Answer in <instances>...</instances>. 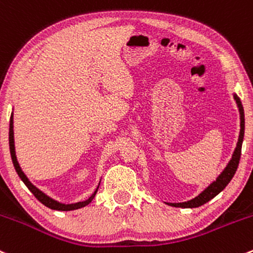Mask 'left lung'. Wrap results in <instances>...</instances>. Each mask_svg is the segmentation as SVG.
<instances>
[{
  "instance_id": "obj_1",
  "label": "left lung",
  "mask_w": 253,
  "mask_h": 253,
  "mask_svg": "<svg viewBox=\"0 0 253 253\" xmlns=\"http://www.w3.org/2000/svg\"><path fill=\"white\" fill-rule=\"evenodd\" d=\"M234 99L236 100V104H238L239 111H240V134H239V140L238 144H236L235 150L232 156V160L229 161V164L227 165V167L224 169V171L222 172L216 180L213 183L209 185V187L205 189L200 195H198L196 198H194L193 200L187 201V203H179V204H169L173 207H182V209H194V207H199L201 205L209 203L211 199H213L214 196L218 195L232 180V178L235 174L236 169H238L239 161H240L241 156V147H243V140H244V132H245V116H244V108L243 104L240 102V98L236 94H234Z\"/></svg>"
}]
</instances>
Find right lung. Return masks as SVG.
Instances as JSON below:
<instances>
[{
	"mask_svg": "<svg viewBox=\"0 0 253 253\" xmlns=\"http://www.w3.org/2000/svg\"><path fill=\"white\" fill-rule=\"evenodd\" d=\"M9 150H10V156H12V161H13V165H14L15 171H17L18 175H19V177L21 178V180H23V182H24V184H25L26 187L29 188V190H30L31 193L34 194V195H35V198L40 201V203H42V204L44 205V206L49 207V209L57 210V211H71V210L81 209V207L87 206V205L91 203V201L93 200V198H94V196H95V194H97L99 185H98L97 189H95L94 193H93L92 195L89 196V198L87 199L86 201H81V203L65 205V204H60V203H58V201L53 200V199H50L49 196H47L46 194L42 193L41 190L37 189L35 185L31 184V182L28 179V177H26V175L24 174V172L21 171L19 164H18V161H17V156H15L14 135H13V115L10 116V122H9Z\"/></svg>",
	"mask_w": 253,
	"mask_h": 253,
	"instance_id": "obj_1",
	"label": "right lung"
}]
</instances>
